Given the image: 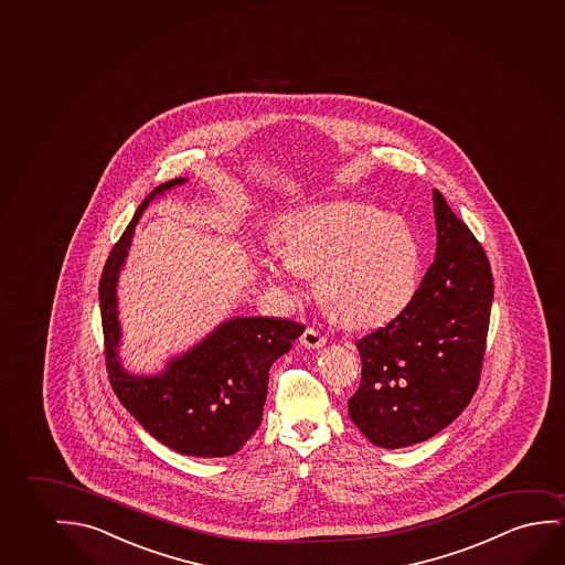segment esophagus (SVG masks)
I'll return each mask as SVG.
<instances>
[{"mask_svg":"<svg viewBox=\"0 0 565 565\" xmlns=\"http://www.w3.org/2000/svg\"><path fill=\"white\" fill-rule=\"evenodd\" d=\"M300 344L306 347V349H321V347H326V337L310 327V329H306L302 337H300Z\"/></svg>","mask_w":565,"mask_h":565,"instance_id":"esophagus-1","label":"esophagus"}]
</instances>
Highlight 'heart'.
Listing matches in <instances>:
<instances>
[{
  "instance_id": "b5f03b06",
  "label": "heart",
  "mask_w": 565,
  "mask_h": 565,
  "mask_svg": "<svg viewBox=\"0 0 565 565\" xmlns=\"http://www.w3.org/2000/svg\"><path fill=\"white\" fill-rule=\"evenodd\" d=\"M420 262V239L405 216L337 201L288 216L278 252L262 255L257 265L292 302L302 298L303 275L318 273L329 310L347 326L374 327L413 300Z\"/></svg>"
}]
</instances>
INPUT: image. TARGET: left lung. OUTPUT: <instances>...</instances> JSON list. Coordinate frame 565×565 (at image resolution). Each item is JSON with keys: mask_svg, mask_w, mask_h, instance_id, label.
I'll return each mask as SVG.
<instances>
[{"mask_svg": "<svg viewBox=\"0 0 565 565\" xmlns=\"http://www.w3.org/2000/svg\"><path fill=\"white\" fill-rule=\"evenodd\" d=\"M436 259L405 310L356 342L362 382L350 420L383 449L414 446L467 408L480 380L493 300L484 249L434 190Z\"/></svg>", "mask_w": 565, "mask_h": 565, "instance_id": "1", "label": "left lung"}]
</instances>
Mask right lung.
Segmentation results:
<instances>
[{
	"mask_svg": "<svg viewBox=\"0 0 565 565\" xmlns=\"http://www.w3.org/2000/svg\"><path fill=\"white\" fill-rule=\"evenodd\" d=\"M188 182L174 178L143 199L118 244L111 247L98 285L106 367L119 403L162 446L191 457H228L242 449L263 418L269 370L303 333V326L278 318H231L159 374H131L121 366L118 316L119 273L136 226L154 199Z\"/></svg>",
	"mask_w": 565,
	"mask_h": 565,
	"instance_id": "obj_1",
	"label": "right lung"
}]
</instances>
